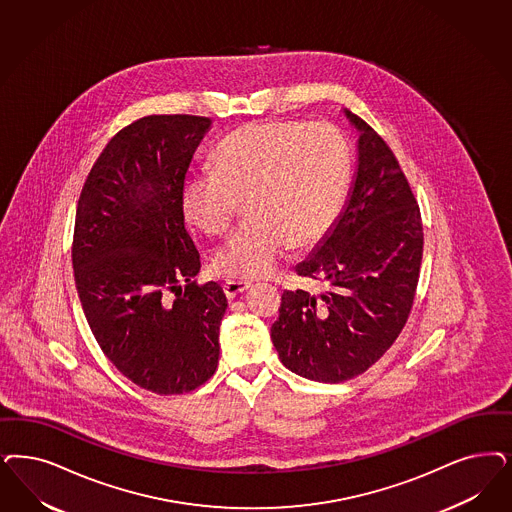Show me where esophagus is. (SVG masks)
I'll return each instance as SVG.
<instances>
[{
  "mask_svg": "<svg viewBox=\"0 0 512 512\" xmlns=\"http://www.w3.org/2000/svg\"><path fill=\"white\" fill-rule=\"evenodd\" d=\"M247 287H251V282H247V280H227V282L223 283L225 295H227L229 299H234L236 295L244 293Z\"/></svg>",
  "mask_w": 512,
  "mask_h": 512,
  "instance_id": "34e87169",
  "label": "esophagus"
}]
</instances>
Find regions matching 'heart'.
Masks as SVG:
<instances>
[{"label": "heart", "mask_w": 512, "mask_h": 512, "mask_svg": "<svg viewBox=\"0 0 512 512\" xmlns=\"http://www.w3.org/2000/svg\"><path fill=\"white\" fill-rule=\"evenodd\" d=\"M350 172L348 141L333 124L255 121L221 140L212 166L185 177L181 208L196 229L221 236L246 200L251 219L215 251L212 268L227 278H259L293 244L306 246L329 232Z\"/></svg>", "instance_id": "obj_1"}]
</instances>
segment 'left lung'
I'll list each match as a JSON object with an SVG mask.
<instances>
[{"mask_svg":"<svg viewBox=\"0 0 512 512\" xmlns=\"http://www.w3.org/2000/svg\"><path fill=\"white\" fill-rule=\"evenodd\" d=\"M359 130V168L335 229L302 261L321 293L283 291L270 336L289 371L308 380H352L388 352L412 312L423 255L420 206L384 138Z\"/></svg>","mask_w":512,"mask_h":512,"instance_id":"8db88e82","label":"left lung"}]
</instances>
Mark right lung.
I'll return each instance as SVG.
<instances>
[{"mask_svg":"<svg viewBox=\"0 0 512 512\" xmlns=\"http://www.w3.org/2000/svg\"><path fill=\"white\" fill-rule=\"evenodd\" d=\"M210 128L198 115H145L94 162L79 194L73 278L90 331L115 369L157 395L200 388L219 363L227 297L194 280L200 253L181 189Z\"/></svg>","mask_w":512,"mask_h":512,"instance_id":"add662e5","label":"right lung"}]
</instances>
